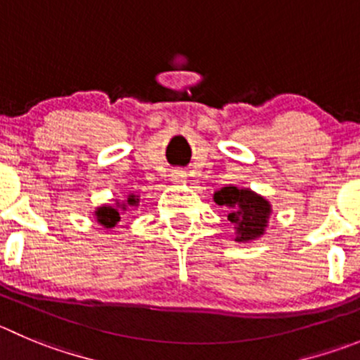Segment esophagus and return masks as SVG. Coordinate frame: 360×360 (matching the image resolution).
Returning <instances> with one entry per match:
<instances>
[{"instance_id": "34e87169", "label": "esophagus", "mask_w": 360, "mask_h": 360, "mask_svg": "<svg viewBox=\"0 0 360 360\" xmlns=\"http://www.w3.org/2000/svg\"><path fill=\"white\" fill-rule=\"evenodd\" d=\"M170 176H172V181H174V183H183V181L186 179V172H184L183 169H176V170H172V174H170Z\"/></svg>"}]
</instances>
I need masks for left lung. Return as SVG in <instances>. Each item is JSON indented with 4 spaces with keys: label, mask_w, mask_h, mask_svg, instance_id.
I'll return each mask as SVG.
<instances>
[{
    "label": "left lung",
    "mask_w": 360,
    "mask_h": 360,
    "mask_svg": "<svg viewBox=\"0 0 360 360\" xmlns=\"http://www.w3.org/2000/svg\"><path fill=\"white\" fill-rule=\"evenodd\" d=\"M213 199L218 206L229 210L227 220L236 229V241L247 243L263 236L271 214V206L264 197L257 195L248 188L229 184L214 191Z\"/></svg>",
    "instance_id": "left-lung-1"
}]
</instances>
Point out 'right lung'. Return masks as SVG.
Segmentation results:
<instances>
[{
    "label": "right lung",
    "instance_id": "add662e5",
    "mask_svg": "<svg viewBox=\"0 0 360 360\" xmlns=\"http://www.w3.org/2000/svg\"><path fill=\"white\" fill-rule=\"evenodd\" d=\"M139 204V197L136 195H127L126 202L119 204L117 202V206H101L96 210V218L97 221H99L101 226L106 227V229H112V227H115L117 224L120 221V214H122V211L127 210V206H136Z\"/></svg>",
    "mask_w": 360,
    "mask_h": 360
}]
</instances>
